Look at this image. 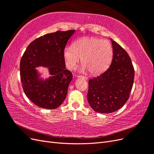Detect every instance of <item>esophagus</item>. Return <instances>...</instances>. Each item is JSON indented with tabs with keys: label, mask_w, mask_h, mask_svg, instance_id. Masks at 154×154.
I'll return each instance as SVG.
<instances>
[{
	"label": "esophagus",
	"mask_w": 154,
	"mask_h": 154,
	"mask_svg": "<svg viewBox=\"0 0 154 154\" xmlns=\"http://www.w3.org/2000/svg\"><path fill=\"white\" fill-rule=\"evenodd\" d=\"M78 78H82L83 79H85V80H88V77L85 76H78Z\"/></svg>",
	"instance_id": "obj_1"
}]
</instances>
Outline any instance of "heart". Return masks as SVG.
<instances>
[{
	"instance_id": "1",
	"label": "heart",
	"mask_w": 154,
	"mask_h": 154,
	"mask_svg": "<svg viewBox=\"0 0 154 154\" xmlns=\"http://www.w3.org/2000/svg\"><path fill=\"white\" fill-rule=\"evenodd\" d=\"M113 56L112 45L108 40L94 37H84L76 40L73 47H67L63 57L67 67L73 70L80 61L82 69L91 74L101 73L109 67Z\"/></svg>"
}]
</instances>
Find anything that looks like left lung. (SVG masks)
<instances>
[{
  "mask_svg": "<svg viewBox=\"0 0 154 154\" xmlns=\"http://www.w3.org/2000/svg\"><path fill=\"white\" fill-rule=\"evenodd\" d=\"M113 58L105 72L88 80L87 100L97 112L118 110L129 98L134 80V69L128 54L115 41H112Z\"/></svg>",
  "mask_w": 154,
  "mask_h": 154,
  "instance_id": "8db88e82",
  "label": "left lung"
}]
</instances>
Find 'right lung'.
<instances>
[{"label":"right lung","instance_id":"add662e5","mask_svg":"<svg viewBox=\"0 0 154 154\" xmlns=\"http://www.w3.org/2000/svg\"><path fill=\"white\" fill-rule=\"evenodd\" d=\"M75 30L57 31L42 36L27 46L20 63V80L26 96L41 108L54 109L61 105L67 94L72 74L66 69L63 51ZM49 66L51 76L38 78L35 68Z\"/></svg>","mask_w":154,"mask_h":154}]
</instances>
